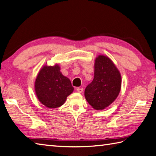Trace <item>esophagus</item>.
I'll use <instances>...</instances> for the list:
<instances>
[{"label":"esophagus","instance_id":"1","mask_svg":"<svg viewBox=\"0 0 156 156\" xmlns=\"http://www.w3.org/2000/svg\"><path fill=\"white\" fill-rule=\"evenodd\" d=\"M76 90H77V91L79 92V93H81V92H83V89L80 88V87H77V89H76Z\"/></svg>","mask_w":156,"mask_h":156}]
</instances>
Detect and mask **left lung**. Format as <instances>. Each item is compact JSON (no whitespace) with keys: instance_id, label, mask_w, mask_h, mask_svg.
Masks as SVG:
<instances>
[{"instance_id":"obj_1","label":"left lung","mask_w":156,"mask_h":156,"mask_svg":"<svg viewBox=\"0 0 156 156\" xmlns=\"http://www.w3.org/2000/svg\"><path fill=\"white\" fill-rule=\"evenodd\" d=\"M94 67V78L85 88V97L94 109L100 110L108 106L119 96L121 76L107 56H98Z\"/></svg>"}]
</instances>
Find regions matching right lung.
<instances>
[{"label": "right lung", "instance_id": "add662e5", "mask_svg": "<svg viewBox=\"0 0 156 156\" xmlns=\"http://www.w3.org/2000/svg\"><path fill=\"white\" fill-rule=\"evenodd\" d=\"M58 65L44 66L35 82V90L38 100L50 108L61 106L74 90L71 81L62 75Z\"/></svg>", "mask_w": 156, "mask_h": 156}]
</instances>
